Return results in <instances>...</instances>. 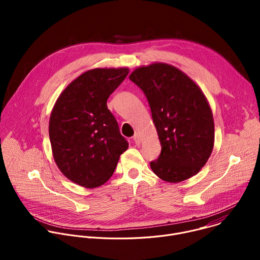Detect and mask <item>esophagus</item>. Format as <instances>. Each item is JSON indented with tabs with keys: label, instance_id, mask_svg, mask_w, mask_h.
I'll return each mask as SVG.
<instances>
[{
	"label": "esophagus",
	"instance_id": "obj_1",
	"mask_svg": "<svg viewBox=\"0 0 260 260\" xmlns=\"http://www.w3.org/2000/svg\"><path fill=\"white\" fill-rule=\"evenodd\" d=\"M133 139H134V141H135L136 144H141V137H140L138 134H135L134 137H133Z\"/></svg>",
	"mask_w": 260,
	"mask_h": 260
}]
</instances>
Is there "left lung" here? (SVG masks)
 I'll return each mask as SVG.
<instances>
[{
  "label": "left lung",
  "instance_id": "left-lung-1",
  "mask_svg": "<svg viewBox=\"0 0 260 260\" xmlns=\"http://www.w3.org/2000/svg\"><path fill=\"white\" fill-rule=\"evenodd\" d=\"M129 79L149 103L161 145L151 170L171 183L198 174L214 146L213 114L201 88L186 74L164 62L140 67Z\"/></svg>",
  "mask_w": 260,
  "mask_h": 260
}]
</instances>
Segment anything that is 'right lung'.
Listing matches in <instances>:
<instances>
[{"instance_id": "add662e5", "label": "right lung", "mask_w": 260, "mask_h": 260, "mask_svg": "<svg viewBox=\"0 0 260 260\" xmlns=\"http://www.w3.org/2000/svg\"><path fill=\"white\" fill-rule=\"evenodd\" d=\"M127 68L92 69L72 81L50 115L49 139L60 172L86 188L113 175L128 143L107 107V100L125 79Z\"/></svg>"}]
</instances>
